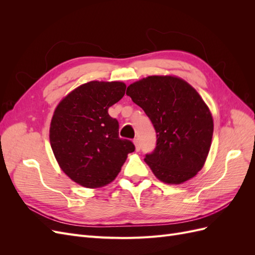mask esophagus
<instances>
[{
	"mask_svg": "<svg viewBox=\"0 0 255 255\" xmlns=\"http://www.w3.org/2000/svg\"><path fill=\"white\" fill-rule=\"evenodd\" d=\"M134 144H135L136 151H139L140 150V142H139V139H138V138H135V139H134Z\"/></svg>",
	"mask_w": 255,
	"mask_h": 255,
	"instance_id": "34e87169",
	"label": "esophagus"
}]
</instances>
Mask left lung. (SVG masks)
Returning <instances> with one entry per match:
<instances>
[{
	"label": "left lung",
	"instance_id": "obj_1",
	"mask_svg": "<svg viewBox=\"0 0 255 255\" xmlns=\"http://www.w3.org/2000/svg\"><path fill=\"white\" fill-rule=\"evenodd\" d=\"M127 95L140 106L156 132L144 161L158 180L181 184L201 170L210 152L214 122L200 95L184 80L153 75L130 84Z\"/></svg>",
	"mask_w": 255,
	"mask_h": 255
}]
</instances>
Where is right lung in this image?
<instances>
[{"label": "right lung", "mask_w": 255, "mask_h": 255, "mask_svg": "<svg viewBox=\"0 0 255 255\" xmlns=\"http://www.w3.org/2000/svg\"><path fill=\"white\" fill-rule=\"evenodd\" d=\"M122 82L92 81L61 100L54 112L50 142L59 167L87 188L113 182L134 143L119 137V123L109 109L126 94Z\"/></svg>", "instance_id": "add662e5"}]
</instances>
